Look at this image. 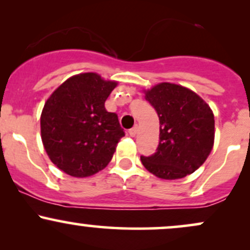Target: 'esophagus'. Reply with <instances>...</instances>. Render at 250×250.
Listing matches in <instances>:
<instances>
[{
  "label": "esophagus",
  "instance_id": "34e87169",
  "mask_svg": "<svg viewBox=\"0 0 250 250\" xmlns=\"http://www.w3.org/2000/svg\"><path fill=\"white\" fill-rule=\"evenodd\" d=\"M137 125H135V127H133L131 129H129V135H130L131 137H134V136H136V134H137Z\"/></svg>",
  "mask_w": 250,
  "mask_h": 250
}]
</instances>
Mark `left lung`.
<instances>
[{
  "instance_id": "left-lung-1",
  "label": "left lung",
  "mask_w": 250,
  "mask_h": 250,
  "mask_svg": "<svg viewBox=\"0 0 250 250\" xmlns=\"http://www.w3.org/2000/svg\"><path fill=\"white\" fill-rule=\"evenodd\" d=\"M160 120L156 153L141 156L145 168L165 180L182 179L205 163L214 146L215 121L209 105L190 89L163 82L146 91Z\"/></svg>"
}]
</instances>
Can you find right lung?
<instances>
[{"label": "right lung", "instance_id": "obj_1", "mask_svg": "<svg viewBox=\"0 0 250 250\" xmlns=\"http://www.w3.org/2000/svg\"><path fill=\"white\" fill-rule=\"evenodd\" d=\"M117 85L99 74H79L51 94L41 114V137L51 162L87 177L107 167L125 131L104 102Z\"/></svg>", "mask_w": 250, "mask_h": 250}]
</instances>
